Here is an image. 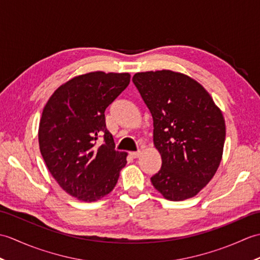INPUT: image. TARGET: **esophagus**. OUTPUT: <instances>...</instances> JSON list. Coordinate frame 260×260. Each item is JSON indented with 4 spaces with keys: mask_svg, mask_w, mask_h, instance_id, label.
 <instances>
[{
    "mask_svg": "<svg viewBox=\"0 0 260 260\" xmlns=\"http://www.w3.org/2000/svg\"><path fill=\"white\" fill-rule=\"evenodd\" d=\"M141 154H142V152H141V151H136V152H131V155H132V157H134V158H137V157H140V156H141Z\"/></svg>",
    "mask_w": 260,
    "mask_h": 260,
    "instance_id": "1",
    "label": "esophagus"
}]
</instances>
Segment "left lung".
Wrapping results in <instances>:
<instances>
[{"label":"left lung","mask_w":260,"mask_h":260,"mask_svg":"<svg viewBox=\"0 0 260 260\" xmlns=\"http://www.w3.org/2000/svg\"><path fill=\"white\" fill-rule=\"evenodd\" d=\"M133 82L153 117L154 146L162 168L152 184L170 201L193 198L221 162L225 123L210 93L191 77L172 70L137 73Z\"/></svg>","instance_id":"8db88e82"}]
</instances>
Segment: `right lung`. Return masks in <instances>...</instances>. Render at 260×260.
Returning a JSON list of instances; mask_svg holds the SVG:
<instances>
[{
	"label": "right lung",
	"mask_w": 260,
	"mask_h": 260,
	"mask_svg": "<svg viewBox=\"0 0 260 260\" xmlns=\"http://www.w3.org/2000/svg\"><path fill=\"white\" fill-rule=\"evenodd\" d=\"M128 73L92 71L58 87L43 107L39 146L49 172L77 200H101L114 190L127 161L115 150L105 110L126 89ZM104 136V144L96 141Z\"/></svg>",
	"instance_id": "right-lung-1"
}]
</instances>
